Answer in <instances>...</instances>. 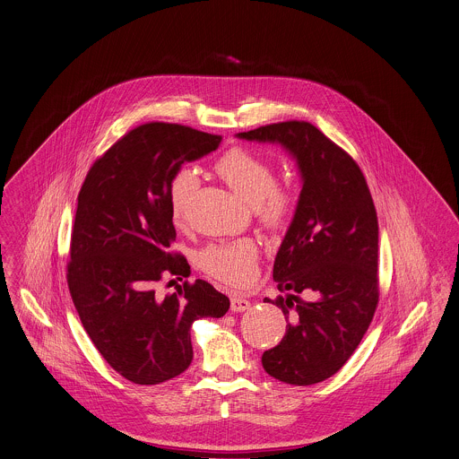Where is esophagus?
I'll list each match as a JSON object with an SVG mask.
<instances>
[{
	"label": "esophagus",
	"instance_id": "obj_1",
	"mask_svg": "<svg viewBox=\"0 0 459 459\" xmlns=\"http://www.w3.org/2000/svg\"><path fill=\"white\" fill-rule=\"evenodd\" d=\"M250 306L252 303L248 301V299H245V298H241V296H232L230 298V309L232 311H247V309H250Z\"/></svg>",
	"mask_w": 459,
	"mask_h": 459
}]
</instances>
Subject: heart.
I'll return each mask as SVG.
<instances>
[{"label":"heart","mask_w":459,"mask_h":459,"mask_svg":"<svg viewBox=\"0 0 459 459\" xmlns=\"http://www.w3.org/2000/svg\"><path fill=\"white\" fill-rule=\"evenodd\" d=\"M216 174L252 204L255 218L267 229H283L294 211L296 197L290 186L276 183L274 167L245 148H230L214 161ZM197 188V176L192 169H179L169 183V204L176 221H181L188 211L192 195ZM258 260V245L252 238L220 241L205 247L199 255V264L212 278L245 287L254 281Z\"/></svg>","instance_id":"heart-1"}]
</instances>
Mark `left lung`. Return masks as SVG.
Instances as JSON below:
<instances>
[{"label":"left lung","instance_id":"obj_1","mask_svg":"<svg viewBox=\"0 0 459 459\" xmlns=\"http://www.w3.org/2000/svg\"><path fill=\"white\" fill-rule=\"evenodd\" d=\"M278 143L298 161L303 190L276 254L283 340L262 356L264 369L292 385L318 384L351 359L378 305V221L354 158L307 121H283L238 134ZM307 293L309 300L299 296Z\"/></svg>","mask_w":459,"mask_h":459}]
</instances>
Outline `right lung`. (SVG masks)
<instances>
[{
	"label": "right lung",
	"instance_id": "right-lung-1",
	"mask_svg": "<svg viewBox=\"0 0 459 459\" xmlns=\"http://www.w3.org/2000/svg\"><path fill=\"white\" fill-rule=\"evenodd\" d=\"M221 135L176 123H146L91 165L79 197L66 281L100 356L134 384L181 375L194 359L190 329L220 318L230 301L204 280L160 296L156 283L190 274L176 254L169 183L185 161L214 152Z\"/></svg>",
	"mask_w": 459,
	"mask_h": 459
}]
</instances>
